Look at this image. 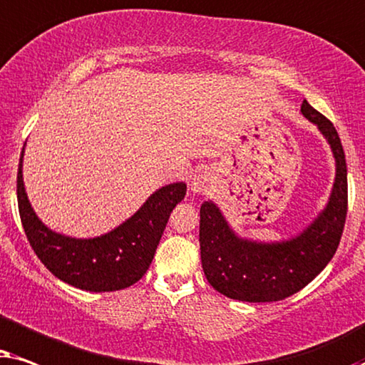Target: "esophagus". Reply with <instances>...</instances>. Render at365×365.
Instances as JSON below:
<instances>
[{"mask_svg":"<svg viewBox=\"0 0 365 365\" xmlns=\"http://www.w3.org/2000/svg\"><path fill=\"white\" fill-rule=\"evenodd\" d=\"M193 192H205L208 187V177L205 173H195L190 183Z\"/></svg>","mask_w":365,"mask_h":365,"instance_id":"34e87169","label":"esophagus"}]
</instances>
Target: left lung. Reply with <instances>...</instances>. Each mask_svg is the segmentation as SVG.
Returning <instances> with one entry per match:
<instances>
[{
  "label": "left lung",
  "instance_id": "left-lung-1",
  "mask_svg": "<svg viewBox=\"0 0 365 365\" xmlns=\"http://www.w3.org/2000/svg\"><path fill=\"white\" fill-rule=\"evenodd\" d=\"M300 111L317 125L335 158L327 207L299 235L282 242L242 239L213 202L200 207V255L208 284L228 299L277 302L290 297L325 269L341 242L347 217L346 155L332 121L304 100Z\"/></svg>",
  "mask_w": 365,
  "mask_h": 365
}]
</instances>
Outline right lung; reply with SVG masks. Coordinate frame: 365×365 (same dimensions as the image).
Instances as JSON below:
<instances>
[{
  "label": "right lung",
  "mask_w": 365,
  "mask_h": 365,
  "mask_svg": "<svg viewBox=\"0 0 365 365\" xmlns=\"http://www.w3.org/2000/svg\"><path fill=\"white\" fill-rule=\"evenodd\" d=\"M19 157L16 193L21 223L31 249L48 270L73 287L88 292H113L133 285L152 264L170 213L183 200V182L158 188L148 200L113 230L95 239H75L48 228L30 205Z\"/></svg>",
  "instance_id": "add662e5"
}]
</instances>
